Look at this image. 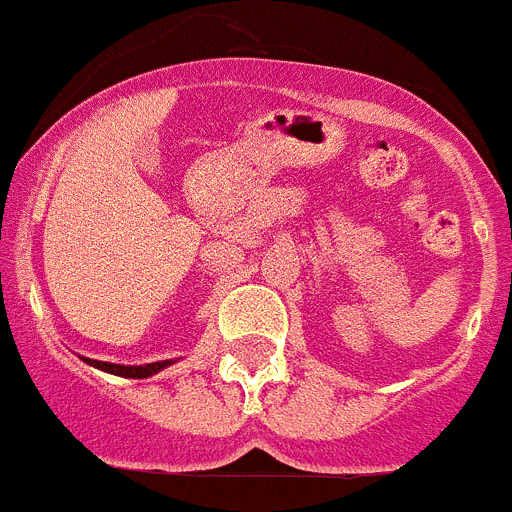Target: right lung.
Listing matches in <instances>:
<instances>
[{
    "instance_id": "1",
    "label": "right lung",
    "mask_w": 512,
    "mask_h": 512,
    "mask_svg": "<svg viewBox=\"0 0 512 512\" xmlns=\"http://www.w3.org/2000/svg\"><path fill=\"white\" fill-rule=\"evenodd\" d=\"M84 363H90V366L100 368L105 373H113V376H123V379H149L154 373L164 371L167 366H172V358L170 361H157V363H146V366H123V363H108V361H92V358H84L79 355Z\"/></svg>"
}]
</instances>
